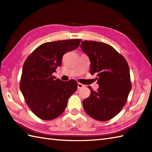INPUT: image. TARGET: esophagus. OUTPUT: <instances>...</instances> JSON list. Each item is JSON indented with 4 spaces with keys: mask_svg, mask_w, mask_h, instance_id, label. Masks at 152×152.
<instances>
[{
    "mask_svg": "<svg viewBox=\"0 0 152 152\" xmlns=\"http://www.w3.org/2000/svg\"><path fill=\"white\" fill-rule=\"evenodd\" d=\"M83 87H84V85L83 84H82V83H78V89H82V88H83Z\"/></svg>",
    "mask_w": 152,
    "mask_h": 152,
    "instance_id": "1",
    "label": "esophagus"
}]
</instances>
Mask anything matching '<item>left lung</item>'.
<instances>
[{
    "label": "left lung",
    "mask_w": 152,
    "mask_h": 152,
    "mask_svg": "<svg viewBox=\"0 0 152 152\" xmlns=\"http://www.w3.org/2000/svg\"><path fill=\"white\" fill-rule=\"evenodd\" d=\"M91 61V74H96L97 91L83 100V107L90 117L104 121L113 118L124 108L131 90L130 70L121 55L110 45L83 41L80 45Z\"/></svg>",
    "instance_id": "obj_1"
}]
</instances>
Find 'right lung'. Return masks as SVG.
<instances>
[{
	"label": "right lung",
	"instance_id": "add662e5",
	"mask_svg": "<svg viewBox=\"0 0 152 152\" xmlns=\"http://www.w3.org/2000/svg\"><path fill=\"white\" fill-rule=\"evenodd\" d=\"M81 41L72 39L42 44L25 61L20 90L31 111L43 120L59 117L70 96L76 91L75 80L64 82L52 74L61 66L64 54L76 49Z\"/></svg>",
	"mask_w": 152,
	"mask_h": 152
}]
</instances>
